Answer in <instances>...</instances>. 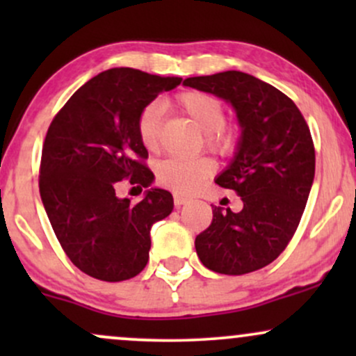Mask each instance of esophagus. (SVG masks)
<instances>
[{
  "label": "esophagus",
  "mask_w": 356,
  "mask_h": 356,
  "mask_svg": "<svg viewBox=\"0 0 356 356\" xmlns=\"http://www.w3.org/2000/svg\"><path fill=\"white\" fill-rule=\"evenodd\" d=\"M174 202H175V206H179V207H181V206H184V204H187V202H189V199H187L186 195L175 194V195H174Z\"/></svg>",
  "instance_id": "34e87169"
}]
</instances>
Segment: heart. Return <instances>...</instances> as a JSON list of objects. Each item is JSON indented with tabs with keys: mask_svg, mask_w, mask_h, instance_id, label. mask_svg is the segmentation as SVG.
I'll list each match as a JSON object with an SVG mask.
<instances>
[{
	"mask_svg": "<svg viewBox=\"0 0 356 356\" xmlns=\"http://www.w3.org/2000/svg\"><path fill=\"white\" fill-rule=\"evenodd\" d=\"M175 105L204 130V145L207 149L216 154L231 152L236 140L234 132L224 125L226 110L218 97L189 90L175 97ZM161 127L162 107L154 102L147 105L137 118L138 138L149 152L161 149ZM214 169V162L207 157H169L159 164L157 181L179 194H194L202 189Z\"/></svg>",
	"mask_w": 356,
	"mask_h": 356,
	"instance_id": "heart-1",
	"label": "heart"
}]
</instances>
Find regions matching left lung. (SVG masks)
I'll list each match as a JSON object with an SVG mask.
<instances>
[{
    "mask_svg": "<svg viewBox=\"0 0 356 356\" xmlns=\"http://www.w3.org/2000/svg\"><path fill=\"white\" fill-rule=\"evenodd\" d=\"M184 85L229 102L241 125L238 152L216 184L234 191L243 209L212 207L195 251L220 275L257 271L284 251L303 216L314 179L309 127L289 97L248 73L191 76Z\"/></svg>",
    "mask_w": 356,
    "mask_h": 356,
    "instance_id": "8db88e82",
    "label": "left lung"
}]
</instances>
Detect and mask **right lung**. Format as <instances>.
<instances>
[{"mask_svg": "<svg viewBox=\"0 0 356 356\" xmlns=\"http://www.w3.org/2000/svg\"><path fill=\"white\" fill-rule=\"evenodd\" d=\"M181 81L110 68L76 90L48 127L40 195L65 254L85 275L125 281L149 261L150 227L172 212V194L149 189L132 204L118 199L115 189L120 181L140 191L152 184L137 118L159 93Z\"/></svg>", "mask_w": 356, "mask_h": 356, "instance_id": "1", "label": "right lung"}]
</instances>
